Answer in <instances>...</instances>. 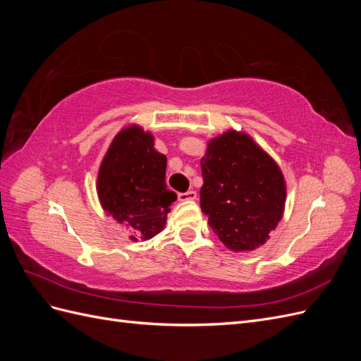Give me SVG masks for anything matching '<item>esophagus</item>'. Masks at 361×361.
Here are the masks:
<instances>
[{"mask_svg": "<svg viewBox=\"0 0 361 361\" xmlns=\"http://www.w3.org/2000/svg\"><path fill=\"white\" fill-rule=\"evenodd\" d=\"M179 202H188V200H195L197 199V192L195 191H187V192H179L178 194Z\"/></svg>", "mask_w": 361, "mask_h": 361, "instance_id": "34e87169", "label": "esophagus"}]
</instances>
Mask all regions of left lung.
<instances>
[{"label":"left lung","mask_w":361,"mask_h":361,"mask_svg":"<svg viewBox=\"0 0 361 361\" xmlns=\"http://www.w3.org/2000/svg\"><path fill=\"white\" fill-rule=\"evenodd\" d=\"M200 166V206L218 239L235 253L264 245L285 212L279 164L248 134L228 129L207 141Z\"/></svg>","instance_id":"left-lung-1"}]
</instances>
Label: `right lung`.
<instances>
[{"instance_id":"1","label":"right lung","mask_w":361,"mask_h":361,"mask_svg":"<svg viewBox=\"0 0 361 361\" xmlns=\"http://www.w3.org/2000/svg\"><path fill=\"white\" fill-rule=\"evenodd\" d=\"M154 135L138 125L113 138L97 171L96 191L102 209L123 224L133 241H147L167 221L178 195L167 190V157L154 147Z\"/></svg>"}]
</instances>
